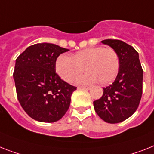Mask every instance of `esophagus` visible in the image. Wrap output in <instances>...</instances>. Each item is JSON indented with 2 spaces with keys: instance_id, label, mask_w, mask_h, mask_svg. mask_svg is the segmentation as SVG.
Returning <instances> with one entry per match:
<instances>
[{
  "instance_id": "esophagus-1",
  "label": "esophagus",
  "mask_w": 154,
  "mask_h": 154,
  "mask_svg": "<svg viewBox=\"0 0 154 154\" xmlns=\"http://www.w3.org/2000/svg\"><path fill=\"white\" fill-rule=\"evenodd\" d=\"M79 89H84V90H90L91 88L90 86H79L78 87Z\"/></svg>"
}]
</instances>
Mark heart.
I'll return each instance as SVG.
<instances>
[{
    "mask_svg": "<svg viewBox=\"0 0 154 154\" xmlns=\"http://www.w3.org/2000/svg\"><path fill=\"white\" fill-rule=\"evenodd\" d=\"M87 73L75 80L76 83H94L100 80L108 83L113 80L120 68V59L112 48L93 47L77 52L72 56L61 54L55 62L57 75L65 82H71L83 72Z\"/></svg>",
    "mask_w": 154,
    "mask_h": 154,
    "instance_id": "1",
    "label": "heart"
}]
</instances>
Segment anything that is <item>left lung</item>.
I'll list each match as a JSON object with an SVG mask.
<instances>
[{"mask_svg": "<svg viewBox=\"0 0 154 154\" xmlns=\"http://www.w3.org/2000/svg\"><path fill=\"white\" fill-rule=\"evenodd\" d=\"M115 49L120 59L117 76L111 85L103 88L102 97L94 101L95 112L109 124L120 123L136 111L143 94V71L138 53L123 41H101Z\"/></svg>", "mask_w": 154, "mask_h": 154, "instance_id": "left-lung-1", "label": "left lung"}]
</instances>
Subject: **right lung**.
I'll use <instances>...</instances> for the list:
<instances>
[{"label": "right lung", "instance_id": "obj_1", "mask_svg": "<svg viewBox=\"0 0 154 154\" xmlns=\"http://www.w3.org/2000/svg\"><path fill=\"white\" fill-rule=\"evenodd\" d=\"M69 51L51 43L27 47L16 60L13 78L18 100L29 116L39 122L53 123L68 111L75 86L56 73V60Z\"/></svg>", "mask_w": 154, "mask_h": 154}]
</instances>
